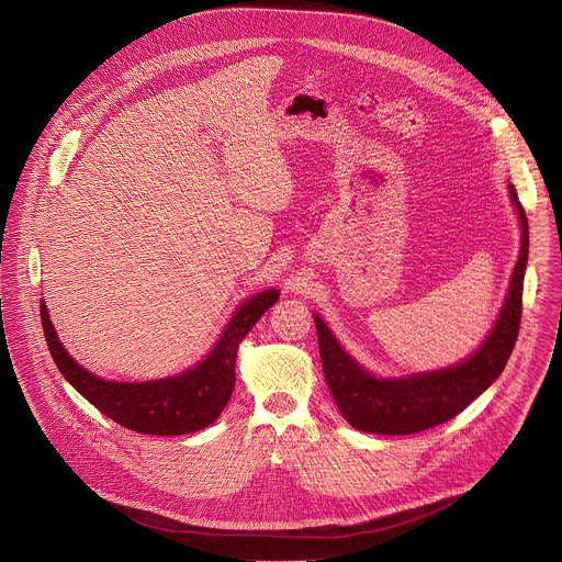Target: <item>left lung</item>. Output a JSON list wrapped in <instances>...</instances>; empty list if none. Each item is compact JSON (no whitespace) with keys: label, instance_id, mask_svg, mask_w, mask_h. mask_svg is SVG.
Segmentation results:
<instances>
[{"label":"left lung","instance_id":"obj_1","mask_svg":"<svg viewBox=\"0 0 562 562\" xmlns=\"http://www.w3.org/2000/svg\"><path fill=\"white\" fill-rule=\"evenodd\" d=\"M507 192L520 223V251L496 322L481 346L465 359L411 375L382 378L363 368L341 346L330 326L313 313L326 386L341 417L355 430L370 435H415L435 428L457 417L498 380L520 326L522 280L529 254L527 218L512 182Z\"/></svg>","mask_w":562,"mask_h":562}]
</instances>
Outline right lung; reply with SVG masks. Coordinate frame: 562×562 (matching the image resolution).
Instances as JSON below:
<instances>
[{
  "mask_svg": "<svg viewBox=\"0 0 562 562\" xmlns=\"http://www.w3.org/2000/svg\"><path fill=\"white\" fill-rule=\"evenodd\" d=\"M278 297V289H267L247 297L234 311L221 337L201 361L178 375L149 382H112L83 368L61 344L44 300L42 324L59 372L79 395L127 430L173 437L199 432L221 417L236 386L240 341Z\"/></svg>",
  "mask_w": 562,
  "mask_h": 562,
  "instance_id": "add662e5",
  "label": "right lung"
}]
</instances>
